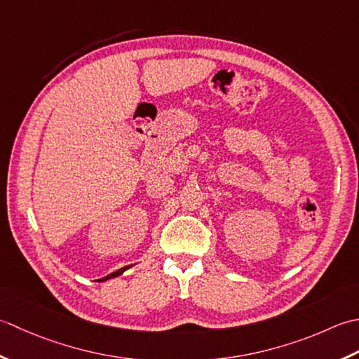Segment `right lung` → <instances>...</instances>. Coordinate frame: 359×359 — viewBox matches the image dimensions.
Here are the masks:
<instances>
[{
	"mask_svg": "<svg viewBox=\"0 0 359 359\" xmlns=\"http://www.w3.org/2000/svg\"><path fill=\"white\" fill-rule=\"evenodd\" d=\"M128 268H131V265H128V266H123V268L118 269V271H114V273H111V274H108L107 277H104V279H100V282H105V280H109V279H113V277H118V276L123 274V271H127V269H128Z\"/></svg>",
	"mask_w": 359,
	"mask_h": 359,
	"instance_id": "add662e5",
	"label": "right lung"
}]
</instances>
